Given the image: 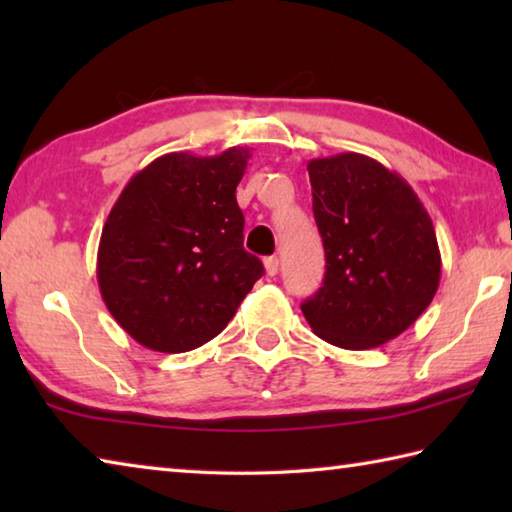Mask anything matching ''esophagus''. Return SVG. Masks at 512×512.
<instances>
[{
    "mask_svg": "<svg viewBox=\"0 0 512 512\" xmlns=\"http://www.w3.org/2000/svg\"><path fill=\"white\" fill-rule=\"evenodd\" d=\"M264 268H266V273L268 275H277V271H280V259L277 257H266L264 259Z\"/></svg>",
    "mask_w": 512,
    "mask_h": 512,
    "instance_id": "34e87169",
    "label": "esophagus"
}]
</instances>
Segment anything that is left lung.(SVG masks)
I'll return each instance as SVG.
<instances>
[{"label": "left lung", "instance_id": "8db88e82", "mask_svg": "<svg viewBox=\"0 0 512 512\" xmlns=\"http://www.w3.org/2000/svg\"><path fill=\"white\" fill-rule=\"evenodd\" d=\"M307 171L327 271L302 314L336 348H379L409 329L438 291L431 216L402 176L368 155L316 158Z\"/></svg>", "mask_w": 512, "mask_h": 512}]
</instances>
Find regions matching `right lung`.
Instances as JSON below:
<instances>
[{
    "instance_id": "1",
    "label": "right lung",
    "mask_w": 512,
    "mask_h": 512,
    "mask_svg": "<svg viewBox=\"0 0 512 512\" xmlns=\"http://www.w3.org/2000/svg\"><path fill=\"white\" fill-rule=\"evenodd\" d=\"M250 151L167 153L128 180L103 225L97 280L126 334L155 352H189L237 314L264 266L244 250L237 185Z\"/></svg>"
}]
</instances>
